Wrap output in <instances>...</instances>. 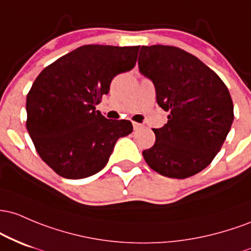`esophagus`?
I'll use <instances>...</instances> for the list:
<instances>
[{
  "instance_id": "esophagus-1",
  "label": "esophagus",
  "mask_w": 251,
  "mask_h": 251,
  "mask_svg": "<svg viewBox=\"0 0 251 251\" xmlns=\"http://www.w3.org/2000/svg\"><path fill=\"white\" fill-rule=\"evenodd\" d=\"M133 126H134V129L135 130H139V129H141L142 128V125H140V123H137V122H133Z\"/></svg>"
}]
</instances>
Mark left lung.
Instances as JSON below:
<instances>
[{
    "label": "left lung",
    "mask_w": 251,
    "mask_h": 251,
    "mask_svg": "<svg viewBox=\"0 0 251 251\" xmlns=\"http://www.w3.org/2000/svg\"><path fill=\"white\" fill-rule=\"evenodd\" d=\"M139 70L153 81L157 104L170 111L155 143L142 151L151 170L185 179L215 159L233 121L231 96L223 80L202 61L174 46H142Z\"/></svg>",
    "instance_id": "8db88e82"
}]
</instances>
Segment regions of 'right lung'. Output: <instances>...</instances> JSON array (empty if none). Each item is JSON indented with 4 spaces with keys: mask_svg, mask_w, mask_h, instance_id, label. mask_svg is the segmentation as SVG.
I'll return each instance as SVG.
<instances>
[{
    "mask_svg": "<svg viewBox=\"0 0 251 251\" xmlns=\"http://www.w3.org/2000/svg\"><path fill=\"white\" fill-rule=\"evenodd\" d=\"M139 49L85 45L36 77L27 95L26 126L39 155L60 176L98 173L116 141L133 131L130 121L108 120L96 105L115 75L135 66Z\"/></svg>",
    "mask_w": 251,
    "mask_h": 251,
    "instance_id": "right-lung-1",
    "label": "right lung"
}]
</instances>
